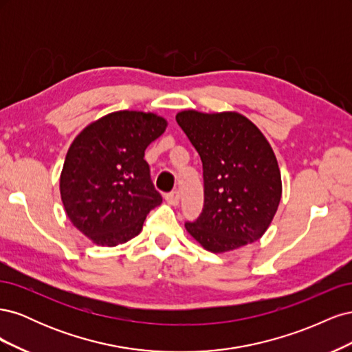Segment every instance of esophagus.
I'll return each mask as SVG.
<instances>
[{
	"label": "esophagus",
	"instance_id": "1",
	"mask_svg": "<svg viewBox=\"0 0 352 352\" xmlns=\"http://www.w3.org/2000/svg\"><path fill=\"white\" fill-rule=\"evenodd\" d=\"M179 199H180L179 190H172V192H168V194L166 195V201L168 202L170 206H177V204H179Z\"/></svg>",
	"mask_w": 352,
	"mask_h": 352
}]
</instances>
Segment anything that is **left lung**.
I'll return each mask as SVG.
<instances>
[{"mask_svg":"<svg viewBox=\"0 0 352 352\" xmlns=\"http://www.w3.org/2000/svg\"><path fill=\"white\" fill-rule=\"evenodd\" d=\"M202 162L204 207L185 228L211 252L258 241L278 211L282 179L278 160L260 129L235 113L180 111L176 116Z\"/></svg>","mask_w":352,"mask_h":352,"instance_id":"8db88e82","label":"left lung"}]
</instances>
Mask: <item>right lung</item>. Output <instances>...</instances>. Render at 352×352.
<instances>
[{
	"instance_id": "right-lung-1",
	"label": "right lung",
	"mask_w": 352,
	"mask_h": 352,
	"mask_svg": "<svg viewBox=\"0 0 352 352\" xmlns=\"http://www.w3.org/2000/svg\"><path fill=\"white\" fill-rule=\"evenodd\" d=\"M154 113L114 111L74 138L60 176V194L73 226L102 247H116L141 232L148 212L162 204L146 146L166 131Z\"/></svg>"
}]
</instances>
